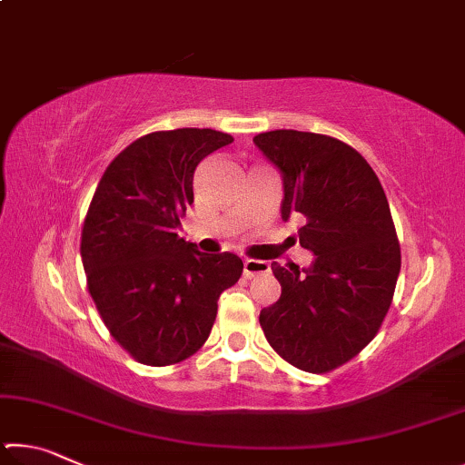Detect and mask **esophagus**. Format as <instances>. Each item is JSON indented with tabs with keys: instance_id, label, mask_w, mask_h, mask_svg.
Wrapping results in <instances>:
<instances>
[{
	"instance_id": "34e87169",
	"label": "esophagus",
	"mask_w": 465,
	"mask_h": 465,
	"mask_svg": "<svg viewBox=\"0 0 465 465\" xmlns=\"http://www.w3.org/2000/svg\"><path fill=\"white\" fill-rule=\"evenodd\" d=\"M269 271H271V266L264 261H252V258L243 261V274H246V277H254V274L269 272Z\"/></svg>"
}]
</instances>
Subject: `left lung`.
<instances>
[{
    "mask_svg": "<svg viewBox=\"0 0 465 465\" xmlns=\"http://www.w3.org/2000/svg\"><path fill=\"white\" fill-rule=\"evenodd\" d=\"M282 176L281 217H303L310 269H271L277 303L261 312L264 336L302 371L328 373L373 341L400 274V243L380 178L357 149L320 133L279 129L254 137Z\"/></svg>",
    "mask_w": 465,
    "mask_h": 465,
    "instance_id": "obj_1",
    "label": "left lung"
}]
</instances>
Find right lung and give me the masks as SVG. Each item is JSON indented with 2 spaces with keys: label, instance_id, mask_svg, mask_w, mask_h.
Returning a JSON list of instances; mask_svg holds the SVG:
<instances>
[{
  "label": "right lung",
  "instance_id": "right-lung-1",
  "mask_svg": "<svg viewBox=\"0 0 465 465\" xmlns=\"http://www.w3.org/2000/svg\"><path fill=\"white\" fill-rule=\"evenodd\" d=\"M233 141L213 129L155 131L110 162L82 230L88 291L108 332L143 365L180 363L201 349L217 299L238 282L232 252L203 254L178 235L201 160Z\"/></svg>",
  "mask_w": 465,
  "mask_h": 465
}]
</instances>
